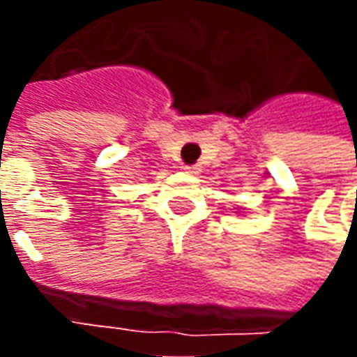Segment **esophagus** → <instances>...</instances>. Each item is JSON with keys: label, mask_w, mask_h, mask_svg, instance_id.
Instances as JSON below:
<instances>
[{"label": "esophagus", "mask_w": 357, "mask_h": 357, "mask_svg": "<svg viewBox=\"0 0 357 357\" xmlns=\"http://www.w3.org/2000/svg\"><path fill=\"white\" fill-rule=\"evenodd\" d=\"M183 170H185L187 174H193V176H197V174L201 172V166H199V164H189V166H183Z\"/></svg>", "instance_id": "1"}]
</instances>
